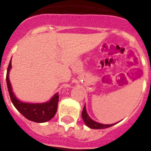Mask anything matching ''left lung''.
<instances>
[{
    "instance_id": "obj_1",
    "label": "left lung",
    "mask_w": 151,
    "mask_h": 151,
    "mask_svg": "<svg viewBox=\"0 0 151 151\" xmlns=\"http://www.w3.org/2000/svg\"><path fill=\"white\" fill-rule=\"evenodd\" d=\"M81 117H82L83 121H84V122L85 123V124H86L88 127L91 128V129H106V128H109V127L113 126V125H114V124H100V123H98V122L93 121V120H92L87 114L86 108H85V106H84V108H83L82 113H81ZM116 124H117V123H116Z\"/></svg>"
}]
</instances>
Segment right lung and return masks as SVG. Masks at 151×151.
I'll list each match as a JSON object with an SVG mask.
<instances>
[{
    "label": "right lung",
    "mask_w": 151,
    "mask_h": 151,
    "mask_svg": "<svg viewBox=\"0 0 151 151\" xmlns=\"http://www.w3.org/2000/svg\"><path fill=\"white\" fill-rule=\"evenodd\" d=\"M11 67H12V63L10 61L7 70L6 81H7V86H8L11 100L18 111L21 113L27 119L37 123H43L52 119L57 111L59 94L58 93L55 94L54 96L50 100L43 103H23L22 101L19 100L13 93L12 85L9 81V71Z\"/></svg>",
    "instance_id": "1"
}]
</instances>
